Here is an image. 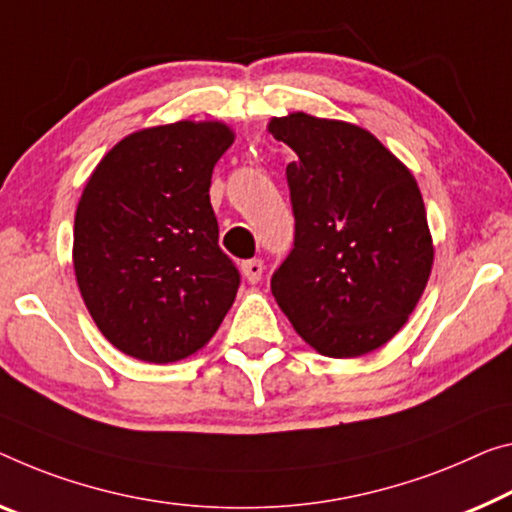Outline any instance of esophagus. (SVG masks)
I'll list each match as a JSON object with an SVG mask.
<instances>
[{
  "mask_svg": "<svg viewBox=\"0 0 512 512\" xmlns=\"http://www.w3.org/2000/svg\"><path fill=\"white\" fill-rule=\"evenodd\" d=\"M263 261H258V258H251V261H245L242 263V274H245V279L249 283H258L263 277Z\"/></svg>",
  "mask_w": 512,
  "mask_h": 512,
  "instance_id": "obj_1",
  "label": "esophagus"
}]
</instances>
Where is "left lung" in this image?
<instances>
[{
    "mask_svg": "<svg viewBox=\"0 0 512 512\" xmlns=\"http://www.w3.org/2000/svg\"><path fill=\"white\" fill-rule=\"evenodd\" d=\"M267 130L286 167L295 242L272 295L311 348L350 359L398 334L432 270L426 206L412 171L371 132L293 112Z\"/></svg>",
    "mask_w": 512,
    "mask_h": 512,
    "instance_id": "left-lung-1",
    "label": "left lung"
}]
</instances>
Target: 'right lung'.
Here are the masks:
<instances>
[{
	"mask_svg": "<svg viewBox=\"0 0 512 512\" xmlns=\"http://www.w3.org/2000/svg\"><path fill=\"white\" fill-rule=\"evenodd\" d=\"M233 139L219 121L132 132L86 183L73 233L77 286L125 355L151 364L190 357L229 313L240 272L219 249L210 178Z\"/></svg>",
	"mask_w": 512,
	"mask_h": 512,
	"instance_id": "right-lung-1",
	"label": "right lung"
}]
</instances>
